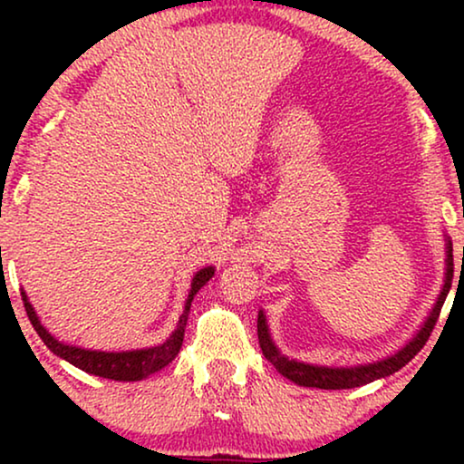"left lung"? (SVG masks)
<instances>
[{"instance_id":"left-lung-1","label":"left lung","mask_w":464,"mask_h":464,"mask_svg":"<svg viewBox=\"0 0 464 464\" xmlns=\"http://www.w3.org/2000/svg\"><path fill=\"white\" fill-rule=\"evenodd\" d=\"M452 276H454V256H452V243L446 238V281H443V289L440 297H437L433 310L424 321V325L418 329V334L411 338L408 344H405L401 351H397L391 357L382 361H376V363L367 365H354V367H325V365H310L302 363V361L289 359L285 354L278 353L275 342L270 338L268 323H266L264 310H259L257 314V338L259 346H262L264 357L270 361L272 365L276 367L278 373H283L285 378H289L291 382L300 386H313V389H325V391H340V389H354V386L370 384L378 378H386L391 373L401 370L405 363H410L411 359L420 353V348L427 344L430 332H433L437 319H440L441 306L446 302L450 294V287H452Z\"/></svg>"}]
</instances>
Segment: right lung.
Returning <instances> with one entry per match:
<instances>
[{
  "instance_id": "add662e5",
  "label": "right lung",
  "mask_w": 464,
  "mask_h": 464,
  "mask_svg": "<svg viewBox=\"0 0 464 464\" xmlns=\"http://www.w3.org/2000/svg\"><path fill=\"white\" fill-rule=\"evenodd\" d=\"M213 275H215L213 266H207V268L196 272L192 278V289H189V295L186 300V308H183V314L179 316V323H177L175 332L170 334L167 342H162V344L151 346V348H141V351H122V353L88 351V348H80L73 344H65V342H59L46 327L42 325L40 316L35 314L34 306H31V302L27 300V294L21 291V295H23L24 310H27L31 325H34L44 344H46L56 357L69 361L72 365L80 367V370L86 373H92V376L118 380V382H137V380H143L151 376V373L160 372L162 367H167L170 361L177 357V353H179V348L183 344V334H186L188 314H189V306H192L194 295L198 294L200 287H205L208 278Z\"/></svg>"
}]
</instances>
